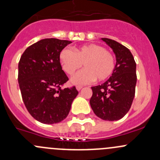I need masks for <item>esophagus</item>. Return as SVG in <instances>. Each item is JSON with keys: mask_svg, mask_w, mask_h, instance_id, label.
I'll use <instances>...</instances> for the list:
<instances>
[{"mask_svg": "<svg viewBox=\"0 0 160 160\" xmlns=\"http://www.w3.org/2000/svg\"><path fill=\"white\" fill-rule=\"evenodd\" d=\"M83 88V86H81V85H77V90H80Z\"/></svg>", "mask_w": 160, "mask_h": 160, "instance_id": "obj_1", "label": "esophagus"}]
</instances>
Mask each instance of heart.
I'll return each instance as SVG.
<instances>
[{
    "instance_id": "1",
    "label": "heart",
    "mask_w": 160,
    "mask_h": 160,
    "mask_svg": "<svg viewBox=\"0 0 160 160\" xmlns=\"http://www.w3.org/2000/svg\"><path fill=\"white\" fill-rule=\"evenodd\" d=\"M59 59L63 70L72 76L82 66L84 70L77 72L72 78L76 84H85L93 81L107 80L114 72L116 60L114 55L99 45L90 44L76 48H64L59 53Z\"/></svg>"
}]
</instances>
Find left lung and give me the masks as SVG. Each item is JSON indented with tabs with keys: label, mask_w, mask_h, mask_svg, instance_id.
<instances>
[{
	"label": "left lung",
	"mask_w": 160,
	"mask_h": 160,
	"mask_svg": "<svg viewBox=\"0 0 160 160\" xmlns=\"http://www.w3.org/2000/svg\"><path fill=\"white\" fill-rule=\"evenodd\" d=\"M101 39L115 53L116 67L105 83L92 87L90 104L100 118L117 121L122 118L132 106L137 81L136 63L128 48L110 38Z\"/></svg>",
	"instance_id": "8db88e82"
}]
</instances>
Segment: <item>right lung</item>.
Masks as SVG:
<instances>
[{
    "label": "right lung",
    "instance_id": "obj_1",
    "mask_svg": "<svg viewBox=\"0 0 160 160\" xmlns=\"http://www.w3.org/2000/svg\"><path fill=\"white\" fill-rule=\"evenodd\" d=\"M72 42L45 38L23 52L18 62L19 88L27 110L44 124L62 122L78 94L75 86L62 89L69 80L62 70L59 53Z\"/></svg>",
    "mask_w": 160,
    "mask_h": 160
}]
</instances>
